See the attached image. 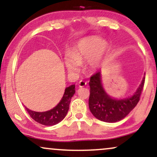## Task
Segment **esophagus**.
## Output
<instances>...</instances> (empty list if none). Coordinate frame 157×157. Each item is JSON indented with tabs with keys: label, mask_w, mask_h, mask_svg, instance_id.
I'll return each instance as SVG.
<instances>
[{
	"label": "esophagus",
	"mask_w": 157,
	"mask_h": 157,
	"mask_svg": "<svg viewBox=\"0 0 157 157\" xmlns=\"http://www.w3.org/2000/svg\"><path fill=\"white\" fill-rule=\"evenodd\" d=\"M86 84H87V82H85L84 80H80V82H79L78 86H79V87L82 88V87H84V86H86Z\"/></svg>",
	"instance_id": "obj_1"
}]
</instances>
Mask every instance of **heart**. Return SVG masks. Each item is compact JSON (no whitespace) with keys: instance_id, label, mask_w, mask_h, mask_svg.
Here are the masks:
<instances>
[{"instance_id":"1","label":"heart","mask_w":157,"mask_h":157,"mask_svg":"<svg viewBox=\"0 0 157 157\" xmlns=\"http://www.w3.org/2000/svg\"><path fill=\"white\" fill-rule=\"evenodd\" d=\"M108 48L107 43L98 37H91L82 40L71 57L65 58V64L69 72L77 73L80 64L86 62L90 70H96L103 60L104 55Z\"/></svg>"}]
</instances>
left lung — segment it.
<instances>
[{"mask_svg": "<svg viewBox=\"0 0 157 157\" xmlns=\"http://www.w3.org/2000/svg\"><path fill=\"white\" fill-rule=\"evenodd\" d=\"M100 72L97 71L89 81V109L98 120L106 122H116L122 120L134 109L140 101L145 83V77L133 96L122 100L111 98L106 94L101 83Z\"/></svg>", "mask_w": 157, "mask_h": 157, "instance_id": "1", "label": "left lung"}]
</instances>
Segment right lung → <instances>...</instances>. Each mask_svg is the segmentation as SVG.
<instances>
[{"label":"right lung","instance_id":"1","mask_svg":"<svg viewBox=\"0 0 157 157\" xmlns=\"http://www.w3.org/2000/svg\"><path fill=\"white\" fill-rule=\"evenodd\" d=\"M75 93V86L71 85L65 89L63 97L60 102L54 109L45 112H36L29 110L26 107V109L30 117L35 121L44 125H55L62 121L67 114L69 109V104L71 97Z\"/></svg>","mask_w":157,"mask_h":157}]
</instances>
